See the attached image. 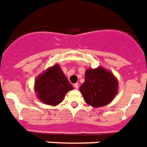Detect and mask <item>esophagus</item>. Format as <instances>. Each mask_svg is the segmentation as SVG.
Returning a JSON list of instances; mask_svg holds the SVG:
<instances>
[{"label":"esophagus","mask_w":147,"mask_h":147,"mask_svg":"<svg viewBox=\"0 0 147 147\" xmlns=\"http://www.w3.org/2000/svg\"><path fill=\"white\" fill-rule=\"evenodd\" d=\"M78 86H79V85H78V83H75V84H74V85H73V87L75 88H76V89H78Z\"/></svg>","instance_id":"1"}]
</instances>
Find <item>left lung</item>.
I'll return each mask as SVG.
<instances>
[{"label":"left lung","instance_id":"obj_1","mask_svg":"<svg viewBox=\"0 0 147 147\" xmlns=\"http://www.w3.org/2000/svg\"><path fill=\"white\" fill-rule=\"evenodd\" d=\"M118 83L114 75L101 67L86 70L85 82L81 85L85 102L94 107L109 104L117 92Z\"/></svg>","mask_w":147,"mask_h":147}]
</instances>
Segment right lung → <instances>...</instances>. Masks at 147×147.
<instances>
[{
  "label": "right lung",
  "mask_w": 147,
  "mask_h": 147,
  "mask_svg": "<svg viewBox=\"0 0 147 147\" xmlns=\"http://www.w3.org/2000/svg\"><path fill=\"white\" fill-rule=\"evenodd\" d=\"M73 89L59 65H55L36 79L35 91L41 101L55 106L63 100L65 94Z\"/></svg>",
  "instance_id": "add662e5"
}]
</instances>
